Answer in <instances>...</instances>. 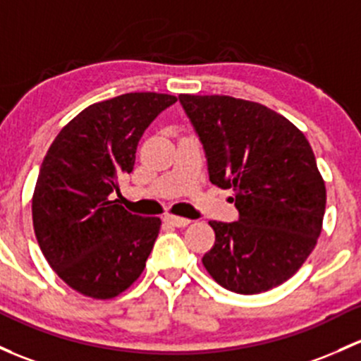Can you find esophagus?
Returning a JSON list of instances; mask_svg holds the SVG:
<instances>
[{
    "instance_id": "34e87169",
    "label": "esophagus",
    "mask_w": 361,
    "mask_h": 361,
    "mask_svg": "<svg viewBox=\"0 0 361 361\" xmlns=\"http://www.w3.org/2000/svg\"><path fill=\"white\" fill-rule=\"evenodd\" d=\"M164 221L169 223V225H173V226H178V228H185V226L190 225V219L180 218V216H174V214H166Z\"/></svg>"
}]
</instances>
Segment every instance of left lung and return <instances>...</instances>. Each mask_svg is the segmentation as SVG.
<instances>
[{
	"label": "left lung",
	"instance_id": "obj_1",
	"mask_svg": "<svg viewBox=\"0 0 361 361\" xmlns=\"http://www.w3.org/2000/svg\"><path fill=\"white\" fill-rule=\"evenodd\" d=\"M199 135L212 185L231 188L238 221H209L202 263L221 287L259 294L289 280L317 245L325 181L311 145L289 119L225 94H180Z\"/></svg>",
	"mask_w": 361,
	"mask_h": 361
}]
</instances>
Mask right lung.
<instances>
[{
	"instance_id": "add662e5",
	"label": "right lung",
	"mask_w": 361,
	"mask_h": 361,
	"mask_svg": "<svg viewBox=\"0 0 361 361\" xmlns=\"http://www.w3.org/2000/svg\"><path fill=\"white\" fill-rule=\"evenodd\" d=\"M178 98L126 93L79 112L53 140L32 195L37 244L56 275L93 299H112L142 275L161 219L111 200L133 171L152 121Z\"/></svg>"
}]
</instances>
